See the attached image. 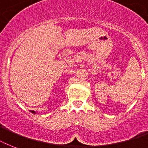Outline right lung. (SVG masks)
Here are the masks:
<instances>
[{"mask_svg": "<svg viewBox=\"0 0 148 148\" xmlns=\"http://www.w3.org/2000/svg\"><path fill=\"white\" fill-rule=\"evenodd\" d=\"M31 112H32V113H34V114H35V112H34V110H31Z\"/></svg>", "mask_w": 148, "mask_h": 148, "instance_id": "add662e5", "label": "right lung"}]
</instances>
